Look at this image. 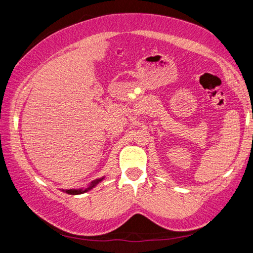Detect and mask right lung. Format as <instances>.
Here are the masks:
<instances>
[{
    "label": "right lung",
    "instance_id": "add662e5",
    "mask_svg": "<svg viewBox=\"0 0 253 253\" xmlns=\"http://www.w3.org/2000/svg\"><path fill=\"white\" fill-rule=\"evenodd\" d=\"M99 181H100V179H99ZM99 181H97V182H99ZM95 184H96V183H93V185H95ZM93 185H92V186H93ZM92 186H91V187H92ZM91 187H90V188H91ZM88 190H89V188H88ZM88 190H84V191H81V190H68V191H66V192H67L68 194L76 195V194H81V193H84V192L88 191Z\"/></svg>",
    "mask_w": 253,
    "mask_h": 253
}]
</instances>
